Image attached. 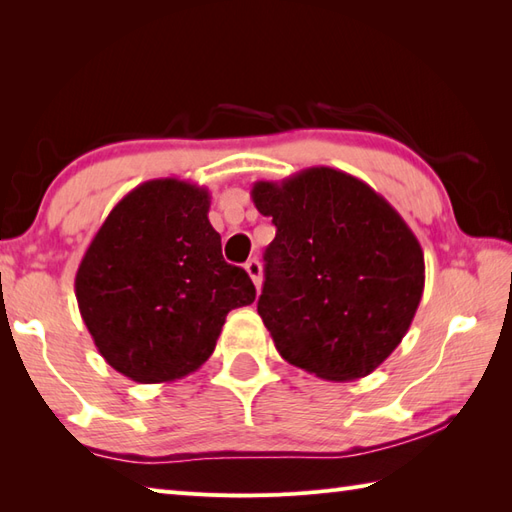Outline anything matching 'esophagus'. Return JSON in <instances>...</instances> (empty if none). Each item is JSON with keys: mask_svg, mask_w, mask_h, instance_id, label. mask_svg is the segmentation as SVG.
Returning a JSON list of instances; mask_svg holds the SVG:
<instances>
[{"mask_svg": "<svg viewBox=\"0 0 512 512\" xmlns=\"http://www.w3.org/2000/svg\"><path fill=\"white\" fill-rule=\"evenodd\" d=\"M245 271L249 274V278H252L254 287L260 289V285H263V267H260L258 260H256V258L247 260V263H245Z\"/></svg>", "mask_w": 512, "mask_h": 512, "instance_id": "esophagus-1", "label": "esophagus"}]
</instances>
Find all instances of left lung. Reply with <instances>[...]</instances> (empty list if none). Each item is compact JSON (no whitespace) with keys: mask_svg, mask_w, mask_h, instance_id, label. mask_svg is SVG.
<instances>
[{"mask_svg":"<svg viewBox=\"0 0 512 512\" xmlns=\"http://www.w3.org/2000/svg\"><path fill=\"white\" fill-rule=\"evenodd\" d=\"M252 199L276 225L258 315L280 357L324 381L368 377L423 298L418 238L366 181L328 166L256 181Z\"/></svg>","mask_w":512,"mask_h":512,"instance_id":"left-lung-1","label":"left lung"}]
</instances>
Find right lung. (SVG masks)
<instances>
[{"label": "right lung", "mask_w": 512, "mask_h": 512, "mask_svg": "<svg viewBox=\"0 0 512 512\" xmlns=\"http://www.w3.org/2000/svg\"><path fill=\"white\" fill-rule=\"evenodd\" d=\"M208 188L166 177L122 197L78 265V309L98 352L138 383L195 372L225 317L256 300L245 269L227 265L208 219Z\"/></svg>", "instance_id": "1"}]
</instances>
